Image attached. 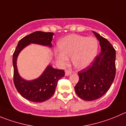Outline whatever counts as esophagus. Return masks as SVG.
Returning <instances> with one entry per match:
<instances>
[{
    "label": "esophagus",
    "mask_w": 126,
    "mask_h": 126,
    "mask_svg": "<svg viewBox=\"0 0 126 126\" xmlns=\"http://www.w3.org/2000/svg\"><path fill=\"white\" fill-rule=\"evenodd\" d=\"M71 71H70V70H65V75L66 76H68V75H71Z\"/></svg>",
    "instance_id": "obj_1"
}]
</instances>
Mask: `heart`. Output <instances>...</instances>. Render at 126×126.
<instances>
[{"label":"heart","instance_id":"heart-1","mask_svg":"<svg viewBox=\"0 0 126 126\" xmlns=\"http://www.w3.org/2000/svg\"><path fill=\"white\" fill-rule=\"evenodd\" d=\"M60 51L55 52L57 62L62 66L66 65L68 57L78 69L90 66L97 55L98 42L94 37H86L79 35H69L60 41Z\"/></svg>","mask_w":126,"mask_h":126}]
</instances>
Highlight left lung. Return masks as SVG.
Masks as SVG:
<instances>
[{"mask_svg": "<svg viewBox=\"0 0 126 126\" xmlns=\"http://www.w3.org/2000/svg\"><path fill=\"white\" fill-rule=\"evenodd\" d=\"M101 46V52L92 64L79 71L75 92L81 99L94 101L100 98L111 87L116 75V50L111 43L93 32Z\"/></svg>", "mask_w": 126, "mask_h": 126, "instance_id": "1", "label": "left lung"}]
</instances>
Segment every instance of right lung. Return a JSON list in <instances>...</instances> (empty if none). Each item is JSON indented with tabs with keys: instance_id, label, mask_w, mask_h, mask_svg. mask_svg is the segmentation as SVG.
I'll return each mask as SVG.
<instances>
[{
	"instance_id": "1",
	"label": "right lung",
	"mask_w": 126,
	"mask_h": 126,
	"mask_svg": "<svg viewBox=\"0 0 126 126\" xmlns=\"http://www.w3.org/2000/svg\"><path fill=\"white\" fill-rule=\"evenodd\" d=\"M53 35L52 32L40 31L32 33L18 42L13 54L14 84L21 96L30 101L42 103L50 99L55 93L58 80L64 76V71L53 68L51 65H48L38 78L27 81L22 78L18 74L17 67V57L21 50L30 43L51 47Z\"/></svg>"
}]
</instances>
